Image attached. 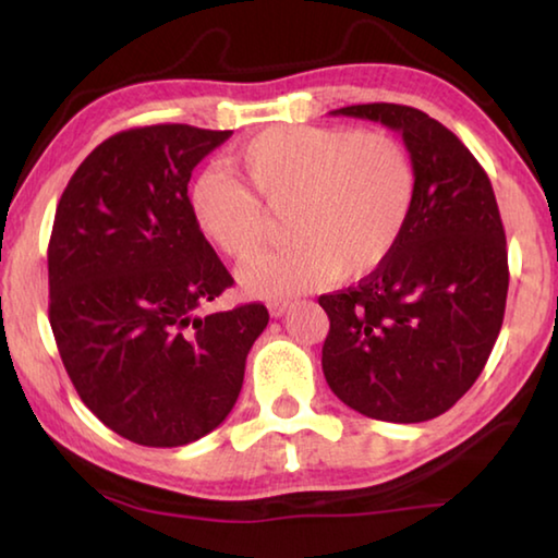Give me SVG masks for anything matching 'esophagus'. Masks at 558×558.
<instances>
[{"mask_svg":"<svg viewBox=\"0 0 558 558\" xmlns=\"http://www.w3.org/2000/svg\"><path fill=\"white\" fill-rule=\"evenodd\" d=\"M288 307H290V302H286V300H276V302H270V305H268L272 317H282L288 313Z\"/></svg>","mask_w":558,"mask_h":558,"instance_id":"esophagus-1","label":"esophagus"}]
</instances>
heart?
Wrapping results in <instances>:
<instances>
[{
    "label": "heart",
    "instance_id": "obj_1",
    "mask_svg": "<svg viewBox=\"0 0 558 558\" xmlns=\"http://www.w3.org/2000/svg\"><path fill=\"white\" fill-rule=\"evenodd\" d=\"M233 177L202 172L189 189L194 226L216 251L251 260L286 216L290 241L248 263L251 295L288 298L329 278L354 280L384 266L415 196L413 159L386 132L272 125L229 155Z\"/></svg>",
    "mask_w": 558,
    "mask_h": 558
}]
</instances>
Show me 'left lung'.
<instances>
[{"mask_svg":"<svg viewBox=\"0 0 558 558\" xmlns=\"http://www.w3.org/2000/svg\"><path fill=\"white\" fill-rule=\"evenodd\" d=\"M332 116L403 137L415 196L399 243L356 288L319 295L329 317L323 372L349 409L421 423L465 393L497 342L509 288L493 184L470 149L426 112L366 102Z\"/></svg>","mask_w":558,"mask_h":558,"instance_id":"left-lung-1","label":"left lung"}]
</instances>
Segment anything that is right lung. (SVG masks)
<instances>
[{"label":"right lung","instance_id":"obj_1","mask_svg":"<svg viewBox=\"0 0 558 558\" xmlns=\"http://www.w3.org/2000/svg\"><path fill=\"white\" fill-rule=\"evenodd\" d=\"M231 130L118 132L75 169L49 241V319L81 401L118 436L177 448L239 399L260 302L199 315L233 278L189 211L194 167Z\"/></svg>","mask_w":558,"mask_h":558}]
</instances>
